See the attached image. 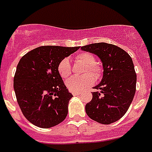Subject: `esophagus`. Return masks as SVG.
<instances>
[{
  "instance_id": "esophagus-1",
  "label": "esophagus",
  "mask_w": 152,
  "mask_h": 152,
  "mask_svg": "<svg viewBox=\"0 0 152 152\" xmlns=\"http://www.w3.org/2000/svg\"><path fill=\"white\" fill-rule=\"evenodd\" d=\"M72 95H73L74 96H76V95H79L81 94V93L79 92V91H72Z\"/></svg>"
}]
</instances>
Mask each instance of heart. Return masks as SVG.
Instances as JSON below:
<instances>
[{
	"label": "heart",
	"mask_w": 152,
	"mask_h": 152,
	"mask_svg": "<svg viewBox=\"0 0 152 152\" xmlns=\"http://www.w3.org/2000/svg\"><path fill=\"white\" fill-rule=\"evenodd\" d=\"M76 61L85 65L84 76H72L66 81L67 88L70 91H81L90 87L95 82V78L100 79L102 75V69L96 63L95 56L91 53L83 52L76 56ZM57 71L62 78H68L72 73V66L69 58H63L59 62Z\"/></svg>",
	"instance_id": "heart-1"
}]
</instances>
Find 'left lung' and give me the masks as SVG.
<instances>
[{
  "label": "left lung",
  "mask_w": 152,
  "mask_h": 152,
  "mask_svg": "<svg viewBox=\"0 0 152 152\" xmlns=\"http://www.w3.org/2000/svg\"><path fill=\"white\" fill-rule=\"evenodd\" d=\"M81 50L97 55L103 67V76L94 87L100 91L92 93V99L85 110L92 120L109 125L125 115L134 98L137 75L129 54L120 47L106 43H93Z\"/></svg>",
  "instance_id": "8db88e82"
}]
</instances>
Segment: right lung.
Here are the masks:
<instances>
[{"instance_id": "right-lung-1", "label": "right lung", "mask_w": 152, "mask_h": 152, "mask_svg": "<svg viewBox=\"0 0 152 152\" xmlns=\"http://www.w3.org/2000/svg\"><path fill=\"white\" fill-rule=\"evenodd\" d=\"M79 48L39 46L20 60L13 87L23 114L33 125L51 128L67 117L72 95L64 85L57 66L63 58Z\"/></svg>"}]
</instances>
